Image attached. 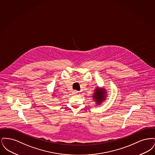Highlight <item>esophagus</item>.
Segmentation results:
<instances>
[{"mask_svg":"<svg viewBox=\"0 0 155 155\" xmlns=\"http://www.w3.org/2000/svg\"><path fill=\"white\" fill-rule=\"evenodd\" d=\"M73 94L74 95H78V94H79V92H78V91H73Z\"/></svg>","mask_w":155,"mask_h":155,"instance_id":"1","label":"esophagus"}]
</instances>
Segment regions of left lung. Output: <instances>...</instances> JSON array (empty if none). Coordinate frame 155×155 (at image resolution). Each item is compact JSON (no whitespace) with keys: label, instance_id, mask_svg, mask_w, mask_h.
<instances>
[{"label":"left lung","instance_id":"left-lung-1","mask_svg":"<svg viewBox=\"0 0 155 155\" xmlns=\"http://www.w3.org/2000/svg\"><path fill=\"white\" fill-rule=\"evenodd\" d=\"M93 99L96 102V104L98 105L101 104V103L103 102L106 99V92L104 89L100 88L97 87L95 89L94 95L92 96Z\"/></svg>","mask_w":155,"mask_h":155}]
</instances>
